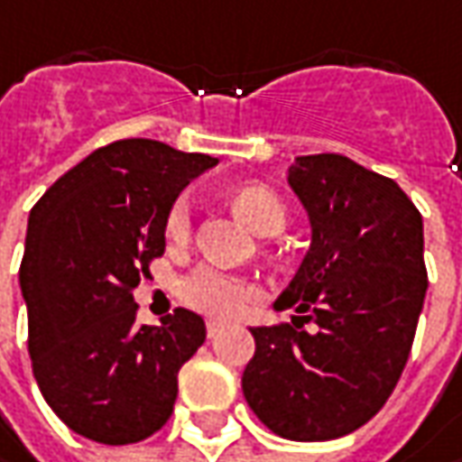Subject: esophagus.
Returning a JSON list of instances; mask_svg holds the SVG:
<instances>
[{
  "label": "esophagus",
  "instance_id": "34e87169",
  "mask_svg": "<svg viewBox=\"0 0 462 462\" xmlns=\"http://www.w3.org/2000/svg\"><path fill=\"white\" fill-rule=\"evenodd\" d=\"M225 331V323L222 320H207V333H209V338H214V336H219V333Z\"/></svg>",
  "mask_w": 462,
  "mask_h": 462
}]
</instances>
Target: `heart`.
Wrapping results in <instances>:
<instances>
[{"label": "heart", "mask_w": 462, "mask_h": 462, "mask_svg": "<svg viewBox=\"0 0 462 462\" xmlns=\"http://www.w3.org/2000/svg\"><path fill=\"white\" fill-rule=\"evenodd\" d=\"M232 207L240 214V219L258 235H276L287 222V209L282 199L263 186L240 189L232 196ZM189 227H191V207L186 199H178L168 214L165 232L171 240H180L189 235ZM178 294L193 310L217 318H232L240 315L248 308V302L258 297V287L230 271L199 266L180 279Z\"/></svg>", "instance_id": "1"}]
</instances>
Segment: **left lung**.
I'll return each mask as SVG.
<instances>
[{
	"label": "left lung",
	"mask_w": 462,
	"mask_h": 462,
	"mask_svg": "<svg viewBox=\"0 0 462 462\" xmlns=\"http://www.w3.org/2000/svg\"><path fill=\"white\" fill-rule=\"evenodd\" d=\"M287 183L310 248L273 308L302 315L251 328L243 393L273 434L326 442L367 424L406 367L427 294L424 225L395 180L344 154L297 157Z\"/></svg>",
	"instance_id": "8db88e82"
}]
</instances>
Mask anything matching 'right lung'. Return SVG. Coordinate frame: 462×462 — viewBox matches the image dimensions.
Listing matches in <instances>:
<instances>
[{
    "instance_id": "add662e5",
    "label": "right lung",
    "mask_w": 462,
    "mask_h": 462,
    "mask_svg": "<svg viewBox=\"0 0 462 462\" xmlns=\"http://www.w3.org/2000/svg\"><path fill=\"white\" fill-rule=\"evenodd\" d=\"M217 162L121 139L64 172L31 209L20 263L28 351L46 403L71 431L131 445L171 419L178 370L207 326L183 308L160 326H136L131 291L165 253L178 193Z\"/></svg>"
}]
</instances>
